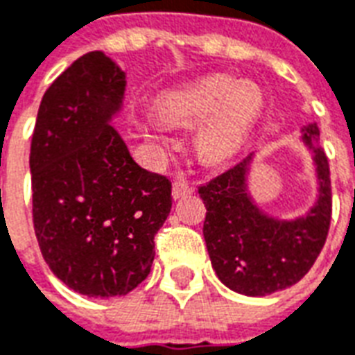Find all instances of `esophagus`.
I'll return each mask as SVG.
<instances>
[{
  "label": "esophagus",
  "instance_id": "esophagus-1",
  "mask_svg": "<svg viewBox=\"0 0 355 355\" xmlns=\"http://www.w3.org/2000/svg\"><path fill=\"white\" fill-rule=\"evenodd\" d=\"M189 193H193V186H191L188 180L177 178V180L173 182V199H175V201L184 196H189Z\"/></svg>",
  "mask_w": 355,
  "mask_h": 355
}]
</instances>
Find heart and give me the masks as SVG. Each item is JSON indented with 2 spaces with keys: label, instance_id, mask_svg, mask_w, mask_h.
Masks as SVG:
<instances>
[{
  "label": "heart",
  "instance_id": "b5f03b06",
  "mask_svg": "<svg viewBox=\"0 0 355 355\" xmlns=\"http://www.w3.org/2000/svg\"><path fill=\"white\" fill-rule=\"evenodd\" d=\"M262 107L261 91L251 83L212 76L188 87L167 91L156 100L159 117L171 124H201L197 150L208 164L231 156ZM153 135L164 134L162 124H148Z\"/></svg>",
  "mask_w": 355,
  "mask_h": 355
}]
</instances>
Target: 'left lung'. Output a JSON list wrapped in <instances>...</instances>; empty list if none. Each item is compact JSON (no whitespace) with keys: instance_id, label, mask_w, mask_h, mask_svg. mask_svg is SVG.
Returning a JSON list of instances; mask_svg holds the SVG:
<instances>
[{"instance_id":"left-lung-1","label":"left lung","mask_w":355,"mask_h":355,"mask_svg":"<svg viewBox=\"0 0 355 355\" xmlns=\"http://www.w3.org/2000/svg\"><path fill=\"white\" fill-rule=\"evenodd\" d=\"M302 141L313 153L318 196L309 212L300 218L279 220L257 207L248 191L255 153L199 186L207 207L202 234L212 268L221 283L238 294L268 296L296 285L326 243L331 221V180L316 123L302 128Z\"/></svg>"}]
</instances>
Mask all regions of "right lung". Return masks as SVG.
<instances>
[{"mask_svg":"<svg viewBox=\"0 0 355 355\" xmlns=\"http://www.w3.org/2000/svg\"><path fill=\"white\" fill-rule=\"evenodd\" d=\"M126 74L104 51L76 59L42 96L29 169L46 264L89 297L124 296L150 272L171 182L143 169L112 126Z\"/></svg>","mask_w":355,"mask_h":355,"instance_id":"1","label":"right lung"}]
</instances>
